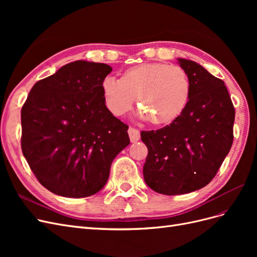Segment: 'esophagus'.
<instances>
[{
  "mask_svg": "<svg viewBox=\"0 0 257 257\" xmlns=\"http://www.w3.org/2000/svg\"><path fill=\"white\" fill-rule=\"evenodd\" d=\"M127 132H128V136L132 143H136L139 141V138H141V133H139V131L137 128L130 127Z\"/></svg>",
  "mask_w": 257,
  "mask_h": 257,
  "instance_id": "34e87169",
  "label": "esophagus"
}]
</instances>
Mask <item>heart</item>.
I'll return each instance as SVG.
<instances>
[{
    "label": "heart",
    "mask_w": 257,
    "mask_h": 257,
    "mask_svg": "<svg viewBox=\"0 0 257 257\" xmlns=\"http://www.w3.org/2000/svg\"><path fill=\"white\" fill-rule=\"evenodd\" d=\"M102 91L106 107L112 114H125L137 97L142 106L139 118L166 124L185 109L191 96V81L180 66L145 63L126 69L121 79L106 76Z\"/></svg>",
    "instance_id": "obj_1"
}]
</instances>
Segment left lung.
I'll return each instance as SVG.
<instances>
[{"mask_svg": "<svg viewBox=\"0 0 257 257\" xmlns=\"http://www.w3.org/2000/svg\"><path fill=\"white\" fill-rule=\"evenodd\" d=\"M178 62L191 81L188 105L169 125L141 134L148 148L144 179L164 195L206 186L234 141L235 108L224 81L196 62L181 58Z\"/></svg>", "mask_w": 257, "mask_h": 257, "instance_id": "1", "label": "left lung"}]
</instances>
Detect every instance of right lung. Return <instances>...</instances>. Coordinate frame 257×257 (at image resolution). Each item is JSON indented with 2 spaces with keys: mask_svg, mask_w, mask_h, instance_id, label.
Masks as SVG:
<instances>
[{
  "mask_svg": "<svg viewBox=\"0 0 257 257\" xmlns=\"http://www.w3.org/2000/svg\"><path fill=\"white\" fill-rule=\"evenodd\" d=\"M104 63L75 61L37 81L21 109V149L37 180L60 196L94 195L113 159L130 144L128 126L108 110Z\"/></svg>",
  "mask_w": 257,
  "mask_h": 257,
  "instance_id": "add662e5",
  "label": "right lung"
}]
</instances>
